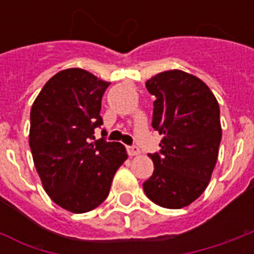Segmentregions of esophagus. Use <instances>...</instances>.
I'll use <instances>...</instances> for the list:
<instances>
[{
  "label": "esophagus",
  "instance_id": "obj_1",
  "mask_svg": "<svg viewBox=\"0 0 254 254\" xmlns=\"http://www.w3.org/2000/svg\"><path fill=\"white\" fill-rule=\"evenodd\" d=\"M127 155H129V156H136V155H140V149H138L136 145H133V147H127Z\"/></svg>",
  "mask_w": 254,
  "mask_h": 254
}]
</instances>
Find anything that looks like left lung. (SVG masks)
<instances>
[{
	"label": "left lung",
	"instance_id": "left-lung-1",
	"mask_svg": "<svg viewBox=\"0 0 254 254\" xmlns=\"http://www.w3.org/2000/svg\"><path fill=\"white\" fill-rule=\"evenodd\" d=\"M145 87L156 98L152 127L163 138L159 154L149 155L154 174L144 191L160 207H188L205 190L218 160V100L202 80L178 69L155 74Z\"/></svg>",
	"mask_w": 254,
	"mask_h": 254
}]
</instances>
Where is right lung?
Listing matches in <instances>:
<instances>
[{
  "instance_id": "1",
  "label": "right lung",
  "mask_w": 254,
  "mask_h": 254,
  "mask_svg": "<svg viewBox=\"0 0 254 254\" xmlns=\"http://www.w3.org/2000/svg\"><path fill=\"white\" fill-rule=\"evenodd\" d=\"M109 85L84 69H65L45 84L31 107L34 165L47 194L69 212H88L105 201L127 159L121 143L91 141L103 124L102 96Z\"/></svg>"
}]
</instances>
